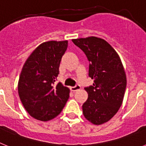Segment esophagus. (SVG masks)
Here are the masks:
<instances>
[{
  "label": "esophagus",
  "mask_w": 146,
  "mask_h": 146,
  "mask_svg": "<svg viewBox=\"0 0 146 146\" xmlns=\"http://www.w3.org/2000/svg\"><path fill=\"white\" fill-rule=\"evenodd\" d=\"M80 88H81V87L79 86V85H77V86H74V87H71L70 88L71 91H73V92H74V91H78V90H80Z\"/></svg>",
  "instance_id": "obj_1"
}]
</instances>
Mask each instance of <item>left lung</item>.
<instances>
[{"label":"left lung","mask_w":146,"mask_h":146,"mask_svg":"<svg viewBox=\"0 0 146 146\" xmlns=\"http://www.w3.org/2000/svg\"><path fill=\"white\" fill-rule=\"evenodd\" d=\"M72 42L85 52L91 64L88 76L93 86L85 88L88 96L82 104L85 118L94 125L111 119L121 108L126 86L124 68L117 52L108 42L90 36Z\"/></svg>","instance_id":"obj_1"}]
</instances>
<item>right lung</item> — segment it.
Returning <instances> with one entry per match:
<instances>
[{
	"label": "right lung",
	"instance_id": "right-lung-1",
	"mask_svg": "<svg viewBox=\"0 0 146 146\" xmlns=\"http://www.w3.org/2000/svg\"><path fill=\"white\" fill-rule=\"evenodd\" d=\"M68 41L39 44L25 62L18 81V94L31 116L48 121L58 116L69 97V88L55 84Z\"/></svg>",
	"mask_w": 146,
	"mask_h": 146
}]
</instances>
